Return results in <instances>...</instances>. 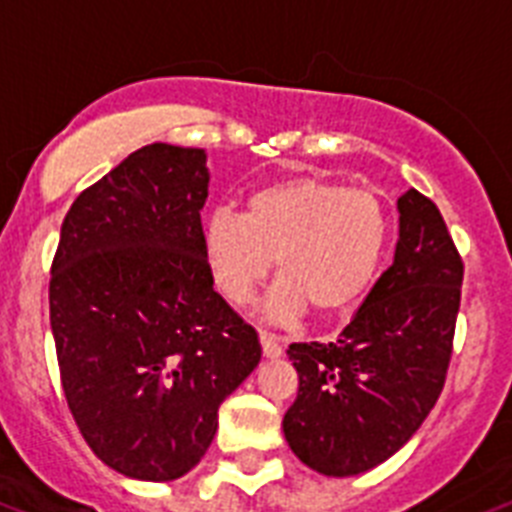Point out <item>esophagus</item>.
Listing matches in <instances>:
<instances>
[{
    "instance_id": "obj_1",
    "label": "esophagus",
    "mask_w": 512,
    "mask_h": 512,
    "mask_svg": "<svg viewBox=\"0 0 512 512\" xmlns=\"http://www.w3.org/2000/svg\"><path fill=\"white\" fill-rule=\"evenodd\" d=\"M259 340H261V353H264V358H280L282 356V345L277 342V337L269 335V332H261Z\"/></svg>"
}]
</instances>
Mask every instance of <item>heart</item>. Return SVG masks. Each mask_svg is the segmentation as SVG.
Returning a JSON list of instances; mask_svg holds the SVG:
<instances>
[{
  "label": "heart",
  "instance_id": "b5f03b06",
  "mask_svg": "<svg viewBox=\"0 0 512 512\" xmlns=\"http://www.w3.org/2000/svg\"><path fill=\"white\" fill-rule=\"evenodd\" d=\"M387 230V211L371 190L293 175L253 190L243 217L209 214L201 225V256L232 306L251 301L277 259L280 282L266 298L269 319L295 322L308 308L322 319H340L377 280Z\"/></svg>",
  "mask_w": 512,
  "mask_h": 512
}]
</instances>
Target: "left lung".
I'll return each mask as SVG.
<instances>
[{
  "label": "left lung",
  "mask_w": 512,
  "mask_h": 512,
  "mask_svg": "<svg viewBox=\"0 0 512 512\" xmlns=\"http://www.w3.org/2000/svg\"><path fill=\"white\" fill-rule=\"evenodd\" d=\"M392 266L335 342H293L298 398L287 445L324 476H356L398 453L437 403L453 353L463 261L437 206L398 198Z\"/></svg>",
  "instance_id": "left-lung-1"
}]
</instances>
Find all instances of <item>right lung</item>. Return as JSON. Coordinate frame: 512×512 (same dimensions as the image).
I'll list each match as a JSON object with an SVG mask.
<instances>
[{"mask_svg":"<svg viewBox=\"0 0 512 512\" xmlns=\"http://www.w3.org/2000/svg\"><path fill=\"white\" fill-rule=\"evenodd\" d=\"M204 149L151 143L67 211L49 314L67 405L101 463L175 481L209 450L217 411L261 361L253 327L201 256Z\"/></svg>","mask_w":512,"mask_h":512,"instance_id":"right-lung-1","label":"right lung"}]
</instances>
